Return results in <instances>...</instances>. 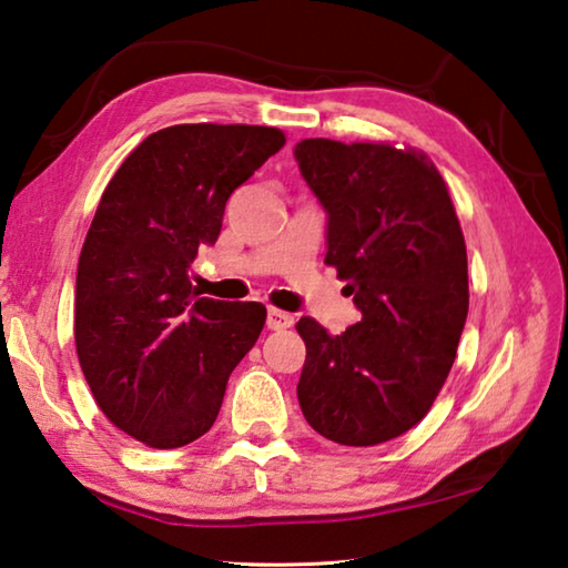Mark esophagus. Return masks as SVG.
<instances>
[{
  "label": "esophagus",
  "mask_w": 568,
  "mask_h": 568,
  "mask_svg": "<svg viewBox=\"0 0 568 568\" xmlns=\"http://www.w3.org/2000/svg\"><path fill=\"white\" fill-rule=\"evenodd\" d=\"M265 323H267V328H271V331H285V328H291L295 321H293L291 313H283V311H275V307H271V311H267Z\"/></svg>",
  "instance_id": "esophagus-1"
}]
</instances>
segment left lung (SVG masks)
Wrapping results in <instances>:
<instances>
[{
	"instance_id": "8db88e82",
	"label": "left lung",
	"mask_w": 568,
	"mask_h": 568,
	"mask_svg": "<svg viewBox=\"0 0 568 568\" xmlns=\"http://www.w3.org/2000/svg\"><path fill=\"white\" fill-rule=\"evenodd\" d=\"M295 162L318 197L325 263L348 281L361 323L331 335L313 318L297 403L321 436L376 446L434 406L468 315V261L444 178L416 152L373 142H297Z\"/></svg>"
}]
</instances>
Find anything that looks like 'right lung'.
<instances>
[{
    "label": "right lung",
    "mask_w": 568,
    "mask_h": 568,
    "mask_svg": "<svg viewBox=\"0 0 568 568\" xmlns=\"http://www.w3.org/2000/svg\"><path fill=\"white\" fill-rule=\"evenodd\" d=\"M283 145L275 128L175 124L102 192L77 265L74 343L104 416L145 446L207 434L263 331L261 303L200 297L190 265L215 245L230 195Z\"/></svg>",
    "instance_id": "add662e5"
}]
</instances>
